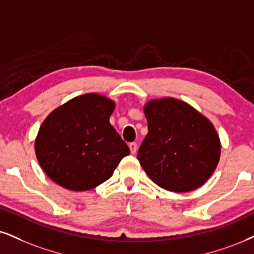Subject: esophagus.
I'll list each match as a JSON object with an SVG mask.
<instances>
[{
	"instance_id": "1",
	"label": "esophagus",
	"mask_w": 254,
	"mask_h": 254,
	"mask_svg": "<svg viewBox=\"0 0 254 254\" xmlns=\"http://www.w3.org/2000/svg\"><path fill=\"white\" fill-rule=\"evenodd\" d=\"M129 149H130V153L132 154H135L136 151H137V145L135 142H130L129 143Z\"/></svg>"
}]
</instances>
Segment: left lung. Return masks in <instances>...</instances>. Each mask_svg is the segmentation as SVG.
<instances>
[{
	"mask_svg": "<svg viewBox=\"0 0 254 254\" xmlns=\"http://www.w3.org/2000/svg\"><path fill=\"white\" fill-rule=\"evenodd\" d=\"M148 133L137 160L151 179L171 192H190L213 173L220 158L214 127L190 105L172 98L145 106Z\"/></svg>",
	"mask_w": 254,
	"mask_h": 254,
	"instance_id": "left-lung-1",
	"label": "left lung"
}]
</instances>
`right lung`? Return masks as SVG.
Returning <instances> with one entry per match:
<instances>
[{
  "mask_svg": "<svg viewBox=\"0 0 254 254\" xmlns=\"http://www.w3.org/2000/svg\"><path fill=\"white\" fill-rule=\"evenodd\" d=\"M114 102L84 94L55 109L41 125L36 158L53 181L71 190H88L112 177L129 148L109 117Z\"/></svg>",
  "mask_w": 254,
  "mask_h": 254,
  "instance_id": "1",
  "label": "right lung"
}]
</instances>
